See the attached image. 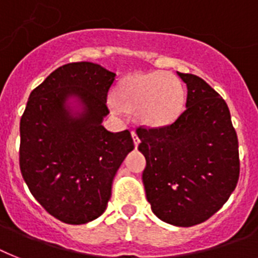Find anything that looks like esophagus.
<instances>
[{
  "instance_id": "esophagus-1",
  "label": "esophagus",
  "mask_w": 258,
  "mask_h": 258,
  "mask_svg": "<svg viewBox=\"0 0 258 258\" xmlns=\"http://www.w3.org/2000/svg\"><path fill=\"white\" fill-rule=\"evenodd\" d=\"M131 135H133V139H134V144H135V147H138L140 143V139H139V136H138V134L135 133V131H133L131 133Z\"/></svg>"
}]
</instances>
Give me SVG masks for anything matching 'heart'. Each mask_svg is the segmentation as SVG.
<instances>
[{
	"label": "heart",
	"mask_w": 258,
	"mask_h": 258,
	"mask_svg": "<svg viewBox=\"0 0 258 258\" xmlns=\"http://www.w3.org/2000/svg\"><path fill=\"white\" fill-rule=\"evenodd\" d=\"M114 98L122 110L135 112L140 124L158 128L179 118L185 93L175 75L152 71L127 75L115 90Z\"/></svg>",
	"instance_id": "b5f03b06"
}]
</instances>
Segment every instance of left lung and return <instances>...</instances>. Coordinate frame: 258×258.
Masks as SVG:
<instances>
[{
  "label": "left lung",
  "mask_w": 258,
  "mask_h": 258,
  "mask_svg": "<svg viewBox=\"0 0 258 258\" xmlns=\"http://www.w3.org/2000/svg\"><path fill=\"white\" fill-rule=\"evenodd\" d=\"M187 85L185 110L172 124L139 127L147 165L143 184L152 212L175 227L215 215L237 185L238 140L225 100L205 81L177 73Z\"/></svg>",
  "instance_id": "1"
}]
</instances>
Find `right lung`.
Wrapping results in <instances>:
<instances>
[{
	"mask_svg": "<svg viewBox=\"0 0 258 258\" xmlns=\"http://www.w3.org/2000/svg\"><path fill=\"white\" fill-rule=\"evenodd\" d=\"M115 73L93 62L60 66L30 93L21 118L20 168L35 200L66 224L98 219L134 140L102 125Z\"/></svg>",
	"mask_w": 258,
	"mask_h": 258,
	"instance_id": "obj_1",
	"label": "right lung"
}]
</instances>
